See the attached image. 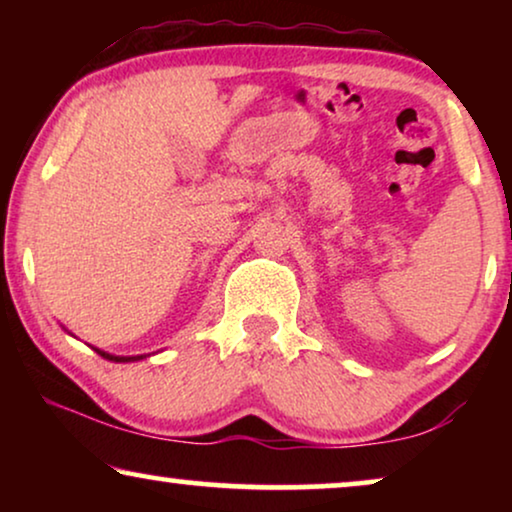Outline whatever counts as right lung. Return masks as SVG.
<instances>
[{
  "label": "right lung",
  "mask_w": 512,
  "mask_h": 512,
  "mask_svg": "<svg viewBox=\"0 0 512 512\" xmlns=\"http://www.w3.org/2000/svg\"><path fill=\"white\" fill-rule=\"evenodd\" d=\"M95 352L102 356V359H109V361H116V363H128V361H139V359H146V354H139V356H114L109 352H102V349L95 347Z\"/></svg>",
  "instance_id": "right-lung-1"
}]
</instances>
